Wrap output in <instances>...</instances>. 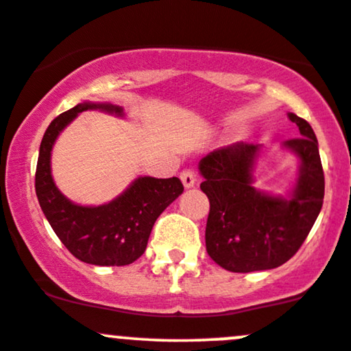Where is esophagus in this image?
Here are the masks:
<instances>
[{
  "label": "esophagus",
  "instance_id": "34e87169",
  "mask_svg": "<svg viewBox=\"0 0 351 351\" xmlns=\"http://www.w3.org/2000/svg\"><path fill=\"white\" fill-rule=\"evenodd\" d=\"M180 178L183 181L184 188H193L196 184V175L193 170H183L180 173Z\"/></svg>",
  "mask_w": 351,
  "mask_h": 351
}]
</instances>
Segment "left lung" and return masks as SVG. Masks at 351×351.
Listing matches in <instances>:
<instances>
[{
    "label": "left lung",
    "instance_id": "obj_1",
    "mask_svg": "<svg viewBox=\"0 0 351 351\" xmlns=\"http://www.w3.org/2000/svg\"><path fill=\"white\" fill-rule=\"evenodd\" d=\"M288 117L301 134L282 143L299 160L296 184L288 197L253 186L261 145L232 143L199 162L201 189L210 204L206 250L227 271L281 267L299 250L322 209L325 181L317 137L309 122L293 112Z\"/></svg>",
    "mask_w": 351,
    "mask_h": 351
}]
</instances>
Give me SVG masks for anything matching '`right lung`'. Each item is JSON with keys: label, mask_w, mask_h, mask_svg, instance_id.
<instances>
[{"label": "right lung", "mask_w": 351, "mask_h": 351, "mask_svg": "<svg viewBox=\"0 0 351 351\" xmlns=\"http://www.w3.org/2000/svg\"><path fill=\"white\" fill-rule=\"evenodd\" d=\"M90 109L124 117L121 106L91 101L80 103L55 117L40 142L36 194L50 227L71 255L96 267H124L142 256L155 221L184 188L176 176H138L124 193L106 204L80 206L63 196L55 186L50 168L53 143L80 112Z\"/></svg>", "instance_id": "add662e5"}]
</instances>
